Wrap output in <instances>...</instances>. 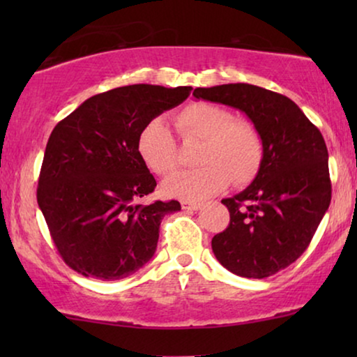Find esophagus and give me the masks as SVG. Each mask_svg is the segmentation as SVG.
<instances>
[{
  "label": "esophagus",
  "instance_id": "34e87169",
  "mask_svg": "<svg viewBox=\"0 0 357 357\" xmlns=\"http://www.w3.org/2000/svg\"><path fill=\"white\" fill-rule=\"evenodd\" d=\"M180 204H182V209H185V211H198L202 208V204L197 202H190V199H182Z\"/></svg>",
  "mask_w": 357,
  "mask_h": 357
}]
</instances>
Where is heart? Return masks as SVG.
Returning <instances> with one entry per match:
<instances>
[{
	"instance_id": "heart-1",
	"label": "heart",
	"mask_w": 357,
	"mask_h": 357,
	"mask_svg": "<svg viewBox=\"0 0 357 357\" xmlns=\"http://www.w3.org/2000/svg\"><path fill=\"white\" fill-rule=\"evenodd\" d=\"M185 139L203 141L198 164L203 167L175 174L162 185L167 197L202 199L221 192L229 182L245 185L258 174L263 143L257 126L208 102H195L175 116ZM138 153L151 172L167 177L178 167V148L164 120L154 119L138 136Z\"/></svg>"
}]
</instances>
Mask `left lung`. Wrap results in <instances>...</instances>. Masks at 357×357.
Wrapping results in <instances>:
<instances>
[{
    "mask_svg": "<svg viewBox=\"0 0 357 357\" xmlns=\"http://www.w3.org/2000/svg\"><path fill=\"white\" fill-rule=\"evenodd\" d=\"M193 96L243 112L263 143L257 177L221 202L231 222L213 237L214 255L237 276L275 275L305 252L330 206L324 136L289 97L263 87L237 82L197 87Z\"/></svg>",
    "mask_w": 357,
    "mask_h": 357,
    "instance_id": "left-lung-1",
    "label": "left lung"
}]
</instances>
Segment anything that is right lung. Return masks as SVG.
I'll return each mask as SVG.
<instances>
[{"instance_id":"obj_1","label":"right lung","mask_w":357,"mask_h":357,"mask_svg":"<svg viewBox=\"0 0 357 357\" xmlns=\"http://www.w3.org/2000/svg\"><path fill=\"white\" fill-rule=\"evenodd\" d=\"M192 87L133 84L92 96L53 128L37 202L68 266L102 281L133 275L154 257L159 226L180 203L139 199L155 178L138 153L148 121Z\"/></svg>"}]
</instances>
